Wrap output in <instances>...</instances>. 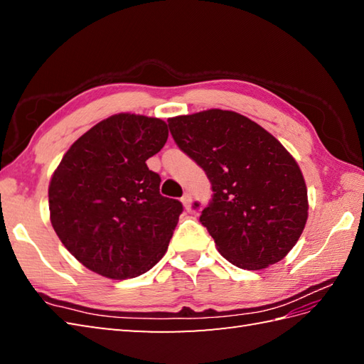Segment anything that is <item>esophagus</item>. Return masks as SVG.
I'll return each instance as SVG.
<instances>
[{
    "label": "esophagus",
    "mask_w": 364,
    "mask_h": 364,
    "mask_svg": "<svg viewBox=\"0 0 364 364\" xmlns=\"http://www.w3.org/2000/svg\"><path fill=\"white\" fill-rule=\"evenodd\" d=\"M181 203H183V206L186 208V210L189 211L191 206H192V196H191V194H184V196L181 197Z\"/></svg>",
    "instance_id": "esophagus-1"
}]
</instances>
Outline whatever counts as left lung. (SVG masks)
I'll list each match as a JSON object with an SVG mask.
<instances>
[{
    "instance_id": "8db88e82",
    "label": "left lung",
    "mask_w": 364,
    "mask_h": 364,
    "mask_svg": "<svg viewBox=\"0 0 364 364\" xmlns=\"http://www.w3.org/2000/svg\"><path fill=\"white\" fill-rule=\"evenodd\" d=\"M167 122L175 144L211 183L213 198L200 222L222 257L249 270L283 259L308 219L306 186L296 159L258 123L233 111L210 109Z\"/></svg>"
}]
</instances>
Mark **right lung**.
I'll use <instances>...</instances> for the list:
<instances>
[{"mask_svg":"<svg viewBox=\"0 0 364 364\" xmlns=\"http://www.w3.org/2000/svg\"><path fill=\"white\" fill-rule=\"evenodd\" d=\"M167 137L161 119L115 114L82 134L54 170L51 225L87 269L125 280L164 257L183 205L159 194L161 176L146 159Z\"/></svg>","mask_w":364,"mask_h":364,"instance_id":"obj_1","label":"right lung"}]
</instances>
